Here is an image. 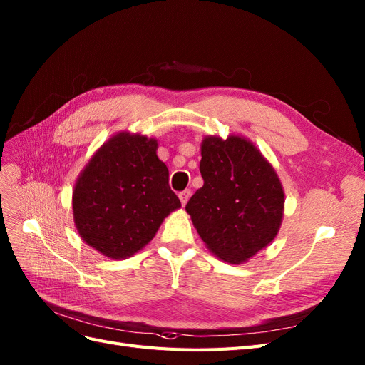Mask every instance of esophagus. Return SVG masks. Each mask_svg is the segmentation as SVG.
<instances>
[{"instance_id": "obj_1", "label": "esophagus", "mask_w": 365, "mask_h": 365, "mask_svg": "<svg viewBox=\"0 0 365 365\" xmlns=\"http://www.w3.org/2000/svg\"><path fill=\"white\" fill-rule=\"evenodd\" d=\"M180 200H181V204L182 205H185L187 204V200H188V197L192 196V192L190 190H182V192H180Z\"/></svg>"}]
</instances>
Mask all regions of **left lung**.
Listing matches in <instances>:
<instances>
[{
  "label": "left lung",
  "instance_id": "8db88e82",
  "mask_svg": "<svg viewBox=\"0 0 365 365\" xmlns=\"http://www.w3.org/2000/svg\"><path fill=\"white\" fill-rule=\"evenodd\" d=\"M199 170L204 185L185 211L212 254L240 264L279 231L284 190L269 161L246 139L205 137Z\"/></svg>",
  "mask_w": 365,
  "mask_h": 365
}]
</instances>
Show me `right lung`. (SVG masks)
<instances>
[{
	"instance_id": "add662e5",
	"label": "right lung",
	"mask_w": 365,
	"mask_h": 365,
	"mask_svg": "<svg viewBox=\"0 0 365 365\" xmlns=\"http://www.w3.org/2000/svg\"><path fill=\"white\" fill-rule=\"evenodd\" d=\"M181 207L157 140L120 133L99 148L73 188V220L83 240L120 259L146 246L170 211Z\"/></svg>"
}]
</instances>
